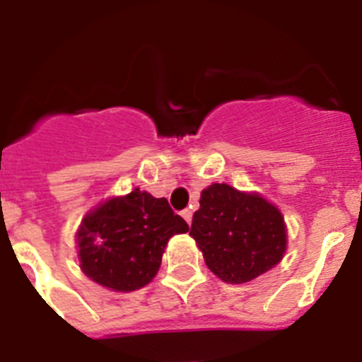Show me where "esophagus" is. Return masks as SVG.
Wrapping results in <instances>:
<instances>
[{
  "instance_id": "1",
  "label": "esophagus",
  "mask_w": 362,
  "mask_h": 362,
  "mask_svg": "<svg viewBox=\"0 0 362 362\" xmlns=\"http://www.w3.org/2000/svg\"><path fill=\"white\" fill-rule=\"evenodd\" d=\"M181 216H183L185 217V221H187V223H188V225H190V223H192V210H183V212H181Z\"/></svg>"
}]
</instances>
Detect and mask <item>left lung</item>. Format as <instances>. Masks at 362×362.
<instances>
[{"mask_svg":"<svg viewBox=\"0 0 362 362\" xmlns=\"http://www.w3.org/2000/svg\"><path fill=\"white\" fill-rule=\"evenodd\" d=\"M190 235L221 281L241 284L276 267L286 250L283 214L259 194L214 183L201 192Z\"/></svg>","mask_w":362,"mask_h":362,"instance_id":"left-lung-1","label":"left lung"}]
</instances>
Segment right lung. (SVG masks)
Here are the masks:
<instances>
[{"label":"right lung","mask_w":362,"mask_h":362,"mask_svg":"<svg viewBox=\"0 0 362 362\" xmlns=\"http://www.w3.org/2000/svg\"><path fill=\"white\" fill-rule=\"evenodd\" d=\"M188 232L165 197L134 188L88 212L78 230L81 270L94 283L116 292H134L156 277L165 246Z\"/></svg>","instance_id":"right-lung-1"}]
</instances>
